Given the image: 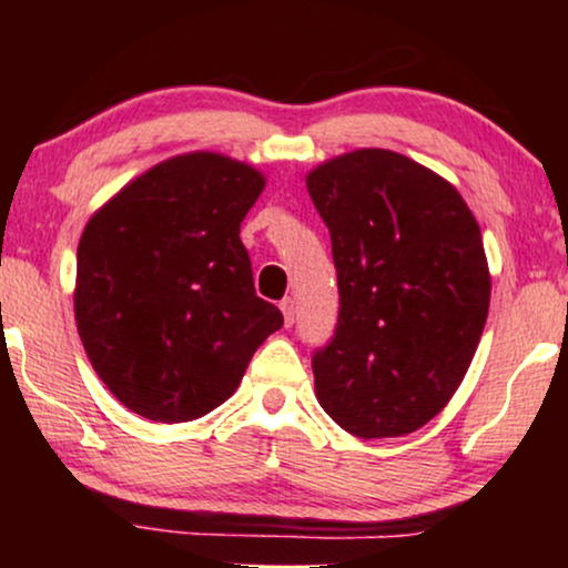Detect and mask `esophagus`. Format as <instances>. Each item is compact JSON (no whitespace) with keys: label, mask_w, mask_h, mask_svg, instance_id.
<instances>
[{"label":"esophagus","mask_w":568,"mask_h":568,"mask_svg":"<svg viewBox=\"0 0 568 568\" xmlns=\"http://www.w3.org/2000/svg\"><path fill=\"white\" fill-rule=\"evenodd\" d=\"M282 313H284V323H286V328H292L294 325V315H297V307H294V300L292 297H286V300H282Z\"/></svg>","instance_id":"obj_1"}]
</instances>
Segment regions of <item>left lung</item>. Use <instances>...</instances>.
<instances>
[{
	"label": "left lung",
	"instance_id": "1",
	"mask_svg": "<svg viewBox=\"0 0 568 568\" xmlns=\"http://www.w3.org/2000/svg\"><path fill=\"white\" fill-rule=\"evenodd\" d=\"M307 191L341 297L336 333L313 354L317 403L359 439L422 429L460 387L486 325L476 216L453 183L390 150L323 162Z\"/></svg>",
	"mask_w": 568,
	"mask_h": 568
}]
</instances>
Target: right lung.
<instances>
[{
	"label": "right lung",
	"instance_id": "1",
	"mask_svg": "<svg viewBox=\"0 0 568 568\" xmlns=\"http://www.w3.org/2000/svg\"><path fill=\"white\" fill-rule=\"evenodd\" d=\"M263 185L245 162L189 152L90 216L77 247V331L98 377L134 414L165 424L206 416L284 325L255 294L240 240Z\"/></svg>",
	"mask_w": 568,
	"mask_h": 568
}]
</instances>
